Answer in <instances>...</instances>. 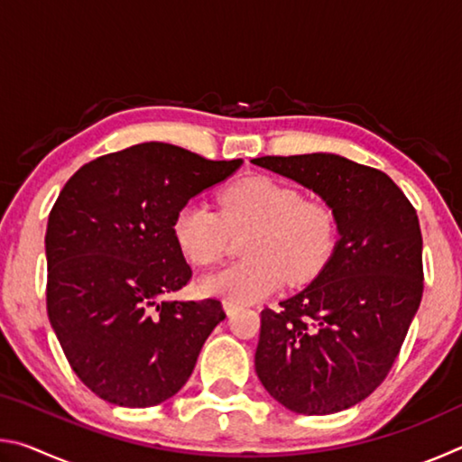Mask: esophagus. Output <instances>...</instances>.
Listing matches in <instances>:
<instances>
[{"label": "esophagus", "mask_w": 462, "mask_h": 462, "mask_svg": "<svg viewBox=\"0 0 462 462\" xmlns=\"http://www.w3.org/2000/svg\"><path fill=\"white\" fill-rule=\"evenodd\" d=\"M222 308H224V311H226V314H228V316L236 314V310H238L236 303H234V301H228V300H224V301H222Z\"/></svg>", "instance_id": "34e87169"}]
</instances>
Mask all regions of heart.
I'll return each mask as SVG.
<instances>
[{
    "label": "heart",
    "mask_w": 462,
    "mask_h": 462,
    "mask_svg": "<svg viewBox=\"0 0 462 462\" xmlns=\"http://www.w3.org/2000/svg\"><path fill=\"white\" fill-rule=\"evenodd\" d=\"M222 212L203 201L179 209L173 236L193 264L222 259L230 232L253 228L245 242L248 261L230 264L199 281L203 293L234 303H253L285 283L314 279L336 245V217L322 201L303 199L291 185L271 177H248L220 195Z\"/></svg>",
    "instance_id": "heart-1"
}]
</instances>
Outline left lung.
Masks as SVG:
<instances>
[{"mask_svg":"<svg viewBox=\"0 0 462 462\" xmlns=\"http://www.w3.org/2000/svg\"><path fill=\"white\" fill-rule=\"evenodd\" d=\"M253 162L319 195L338 230L318 277L277 310L261 311L256 374L273 400L295 413L348 410L387 377L420 308L416 209L385 173L340 154Z\"/></svg>","mask_w":462,"mask_h":462,"instance_id":"obj_1","label":"left lung"}]
</instances>
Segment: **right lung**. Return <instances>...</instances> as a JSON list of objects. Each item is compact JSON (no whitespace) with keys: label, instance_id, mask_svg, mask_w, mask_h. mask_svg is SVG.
<instances>
[{"label":"right lung","instance_id":"add662e5","mask_svg":"<svg viewBox=\"0 0 462 462\" xmlns=\"http://www.w3.org/2000/svg\"><path fill=\"white\" fill-rule=\"evenodd\" d=\"M240 165L144 143L88 162L62 187L44 238L46 310L71 369L101 400L151 408L191 377L226 314L217 300H162L191 279L173 222Z\"/></svg>","mask_w":462,"mask_h":462}]
</instances>
